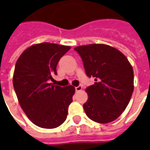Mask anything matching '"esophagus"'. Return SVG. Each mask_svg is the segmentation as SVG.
<instances>
[{"mask_svg": "<svg viewBox=\"0 0 150 150\" xmlns=\"http://www.w3.org/2000/svg\"><path fill=\"white\" fill-rule=\"evenodd\" d=\"M82 88H83V87H82L81 85H79V86H77V87H75V91H81Z\"/></svg>", "mask_w": 150, "mask_h": 150, "instance_id": "obj_1", "label": "esophagus"}]
</instances>
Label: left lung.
<instances>
[{"mask_svg":"<svg viewBox=\"0 0 150 150\" xmlns=\"http://www.w3.org/2000/svg\"><path fill=\"white\" fill-rule=\"evenodd\" d=\"M74 50L81 57L86 75L96 81L86 88L88 100L83 104L85 113L100 124L115 120L132 97V66L122 53L108 45L91 44Z\"/></svg>","mask_w":150,"mask_h":150,"instance_id":"obj_1","label":"left lung"}]
</instances>
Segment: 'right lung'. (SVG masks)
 Returning <instances> with one entry per match:
<instances>
[{
	"mask_svg": "<svg viewBox=\"0 0 150 150\" xmlns=\"http://www.w3.org/2000/svg\"><path fill=\"white\" fill-rule=\"evenodd\" d=\"M70 49L54 43L36 44L25 50L16 62L14 91L22 110L38 127L54 129L67 119L75 88H62L51 82L59 59Z\"/></svg>",
	"mask_w": 150,
	"mask_h": 150,
	"instance_id": "obj_1",
	"label": "right lung"
}]
</instances>
